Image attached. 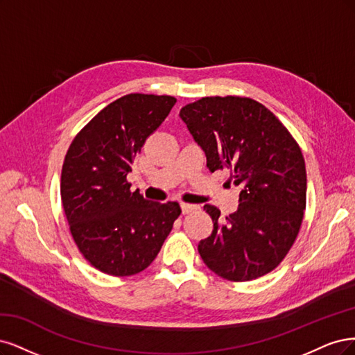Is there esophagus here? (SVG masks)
Returning <instances> with one entry per match:
<instances>
[{
  "label": "esophagus",
  "instance_id": "esophagus-1",
  "mask_svg": "<svg viewBox=\"0 0 355 355\" xmlns=\"http://www.w3.org/2000/svg\"><path fill=\"white\" fill-rule=\"evenodd\" d=\"M194 209H198L196 205H191V203H181V211L182 214H190Z\"/></svg>",
  "mask_w": 355,
  "mask_h": 355
}]
</instances>
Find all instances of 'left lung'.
Segmentation results:
<instances>
[{"label":"left lung","instance_id":"obj_1","mask_svg":"<svg viewBox=\"0 0 355 355\" xmlns=\"http://www.w3.org/2000/svg\"><path fill=\"white\" fill-rule=\"evenodd\" d=\"M180 116L207 156L211 173L230 171L240 187L234 214L205 205L214 223L198 249L207 267L230 282L272 271L288 255L304 218L305 161L300 144L264 105L249 97H202Z\"/></svg>","mask_w":355,"mask_h":355}]
</instances>
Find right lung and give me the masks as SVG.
I'll use <instances>...</instances> for the list:
<instances>
[{"label": "right lung", "instance_id": "add662e5", "mask_svg": "<svg viewBox=\"0 0 355 355\" xmlns=\"http://www.w3.org/2000/svg\"><path fill=\"white\" fill-rule=\"evenodd\" d=\"M177 98L132 93L100 110L71 143L60 194L79 252L116 277L146 270L181 214L177 202L146 200L127 181L135 156Z\"/></svg>", "mask_w": 355, "mask_h": 355}]
</instances>
